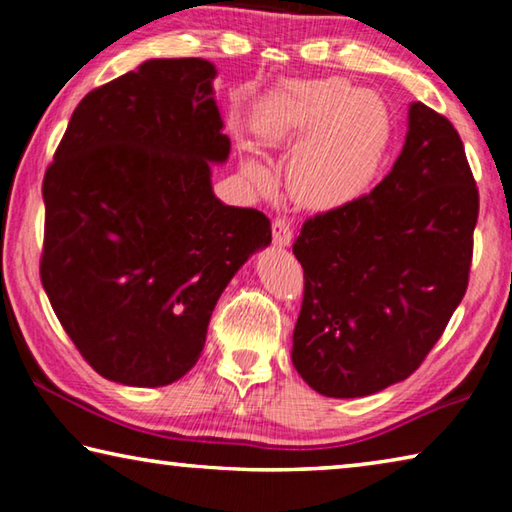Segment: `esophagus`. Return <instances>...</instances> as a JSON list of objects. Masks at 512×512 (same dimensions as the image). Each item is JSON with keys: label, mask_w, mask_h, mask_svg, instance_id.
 Returning <instances> with one entry per match:
<instances>
[{"label": "esophagus", "mask_w": 512, "mask_h": 512, "mask_svg": "<svg viewBox=\"0 0 512 512\" xmlns=\"http://www.w3.org/2000/svg\"><path fill=\"white\" fill-rule=\"evenodd\" d=\"M291 237H293V230H291L289 221L275 219L273 221V244L277 248H287V246H291Z\"/></svg>", "instance_id": "esophagus-1"}]
</instances>
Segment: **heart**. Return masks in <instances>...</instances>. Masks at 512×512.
Instances as JSON below:
<instances>
[{
	"mask_svg": "<svg viewBox=\"0 0 512 512\" xmlns=\"http://www.w3.org/2000/svg\"><path fill=\"white\" fill-rule=\"evenodd\" d=\"M253 133L268 149L298 140L287 167L291 196L311 210H336L375 183L393 144V115L377 90L339 76L300 79L257 103ZM241 171L259 187L271 183L255 155L241 160Z\"/></svg>",
	"mask_w": 512,
	"mask_h": 512,
	"instance_id": "heart-1",
	"label": "heart"
}]
</instances>
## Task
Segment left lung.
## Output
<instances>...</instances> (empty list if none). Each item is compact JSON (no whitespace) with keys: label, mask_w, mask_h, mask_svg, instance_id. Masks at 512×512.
<instances>
[{"label":"left lung","mask_w":512,"mask_h":512,"mask_svg":"<svg viewBox=\"0 0 512 512\" xmlns=\"http://www.w3.org/2000/svg\"><path fill=\"white\" fill-rule=\"evenodd\" d=\"M479 216L456 128L413 101L400 158L368 196L302 225L305 298L291 361L325 397H366L411 375L461 305Z\"/></svg>","instance_id":"1"}]
</instances>
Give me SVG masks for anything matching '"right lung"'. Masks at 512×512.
<instances>
[{
  "mask_svg": "<svg viewBox=\"0 0 512 512\" xmlns=\"http://www.w3.org/2000/svg\"><path fill=\"white\" fill-rule=\"evenodd\" d=\"M203 58H151L76 106L45 173L40 275L101 377L158 388L194 368L216 300L271 221L216 198L230 155Z\"/></svg>",
  "mask_w": 512,
  "mask_h": 512,
  "instance_id": "right-lung-1",
  "label": "right lung"
}]
</instances>
